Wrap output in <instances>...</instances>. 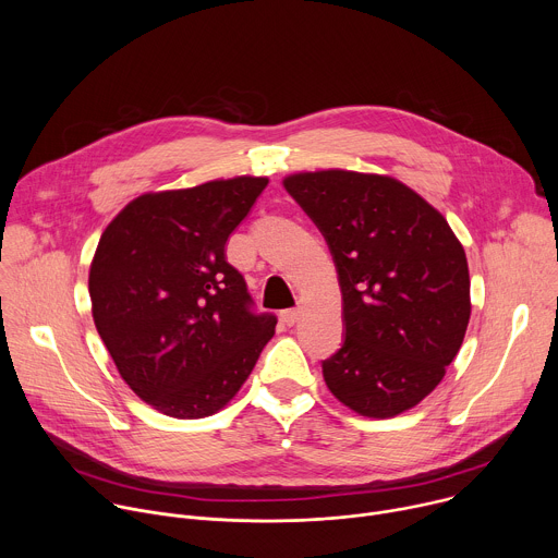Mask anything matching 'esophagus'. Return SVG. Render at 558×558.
Returning a JSON list of instances; mask_svg holds the SVG:
<instances>
[{
  "instance_id": "1",
  "label": "esophagus",
  "mask_w": 558,
  "mask_h": 558,
  "mask_svg": "<svg viewBox=\"0 0 558 558\" xmlns=\"http://www.w3.org/2000/svg\"><path fill=\"white\" fill-rule=\"evenodd\" d=\"M300 315H302L300 308H284V311H280V320H282L287 327H293V325L300 320Z\"/></svg>"
}]
</instances>
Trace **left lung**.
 Instances as JSON below:
<instances>
[{"label": "left lung", "mask_w": 558, "mask_h": 558, "mask_svg": "<svg viewBox=\"0 0 558 558\" xmlns=\"http://www.w3.org/2000/svg\"><path fill=\"white\" fill-rule=\"evenodd\" d=\"M282 185L327 238L338 269L347 338L323 362L329 390L362 417L411 411L444 379L468 329L459 238L392 177L320 170Z\"/></svg>", "instance_id": "left-lung-1"}]
</instances>
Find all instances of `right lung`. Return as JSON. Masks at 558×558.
<instances>
[{"instance_id": "obj_1", "label": "right lung", "mask_w": 558, "mask_h": 558, "mask_svg": "<svg viewBox=\"0 0 558 558\" xmlns=\"http://www.w3.org/2000/svg\"><path fill=\"white\" fill-rule=\"evenodd\" d=\"M267 183L147 192L101 233L88 278L95 327L123 381L158 413H218L274 338L276 317L250 311L247 284L225 260L229 233Z\"/></svg>"}]
</instances>
